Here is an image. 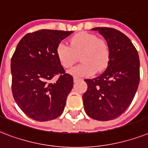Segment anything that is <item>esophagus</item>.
<instances>
[{
    "mask_svg": "<svg viewBox=\"0 0 148 148\" xmlns=\"http://www.w3.org/2000/svg\"><path fill=\"white\" fill-rule=\"evenodd\" d=\"M79 79L78 77H75V76L73 77V81H74V82H76L77 81H79Z\"/></svg>",
    "mask_w": 148,
    "mask_h": 148,
    "instance_id": "1",
    "label": "esophagus"
}]
</instances>
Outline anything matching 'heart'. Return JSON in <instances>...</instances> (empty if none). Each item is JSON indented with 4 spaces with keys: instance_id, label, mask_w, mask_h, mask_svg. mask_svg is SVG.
<instances>
[{
    "instance_id": "heart-1",
    "label": "heart",
    "mask_w": 148,
    "mask_h": 148,
    "mask_svg": "<svg viewBox=\"0 0 148 148\" xmlns=\"http://www.w3.org/2000/svg\"><path fill=\"white\" fill-rule=\"evenodd\" d=\"M56 53L64 68H69L76 61V56H80L78 66L69 70L75 77L90 76L97 72H101L108 65L110 50L106 42L98 38L97 35L87 32L76 34L69 40V45L60 43Z\"/></svg>"
}]
</instances>
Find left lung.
Listing matches in <instances>:
<instances>
[{"instance_id":"8db88e82","label":"left lung","mask_w":148,"mask_h":148,"mask_svg":"<svg viewBox=\"0 0 148 148\" xmlns=\"http://www.w3.org/2000/svg\"><path fill=\"white\" fill-rule=\"evenodd\" d=\"M106 41L110 50L107 68L101 75L85 79L82 96L86 113L94 120L107 121L119 117L130 106L140 82L138 52L124 34L111 27H93Z\"/></svg>"}]
</instances>
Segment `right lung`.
<instances>
[{
  "instance_id": "right-lung-1",
  "label": "right lung",
  "mask_w": 148,
  "mask_h": 148,
  "mask_svg": "<svg viewBox=\"0 0 148 148\" xmlns=\"http://www.w3.org/2000/svg\"><path fill=\"white\" fill-rule=\"evenodd\" d=\"M73 32L42 29L25 35L16 47L11 61L12 93L21 110L35 121L54 120L63 112L73 78L65 73L56 50Z\"/></svg>"
}]
</instances>
